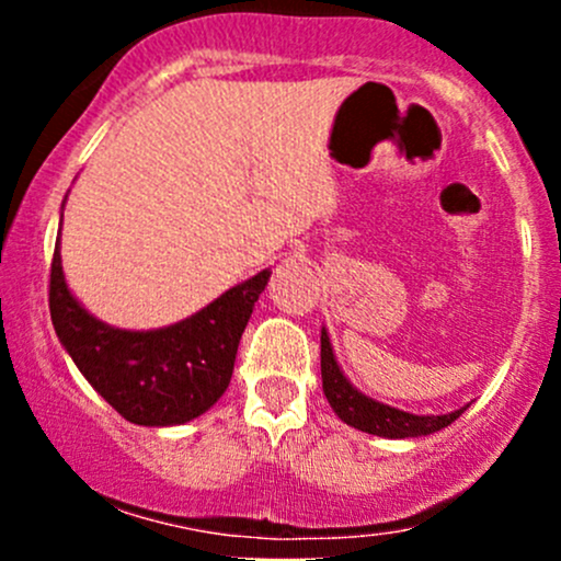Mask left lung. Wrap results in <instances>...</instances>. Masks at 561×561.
<instances>
[{
  "label": "left lung",
  "instance_id": "1",
  "mask_svg": "<svg viewBox=\"0 0 561 561\" xmlns=\"http://www.w3.org/2000/svg\"><path fill=\"white\" fill-rule=\"evenodd\" d=\"M321 385H324L327 401H330L340 420L351 424V427L362 430V433L379 437H422L448 427L450 422H456L465 414V409H459L440 416H416L409 414V411L392 409V405L366 398L340 371L327 330H321Z\"/></svg>",
  "mask_w": 561,
  "mask_h": 561
}]
</instances>
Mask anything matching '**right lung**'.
<instances>
[{"label":"right lung","mask_w":561,"mask_h":561,"mask_svg":"<svg viewBox=\"0 0 561 561\" xmlns=\"http://www.w3.org/2000/svg\"><path fill=\"white\" fill-rule=\"evenodd\" d=\"M268 276L266 268L227 289L195 317L163 330H115L70 295L57 240L49 268V313L81 375L124 420L169 427L205 414L229 388L237 345Z\"/></svg>","instance_id":"obj_1"}]
</instances>
